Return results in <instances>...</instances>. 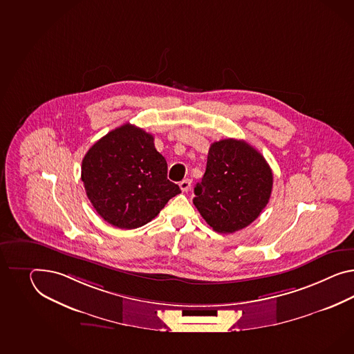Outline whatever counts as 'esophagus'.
<instances>
[{"label": "esophagus", "mask_w": 354, "mask_h": 354, "mask_svg": "<svg viewBox=\"0 0 354 354\" xmlns=\"http://www.w3.org/2000/svg\"><path fill=\"white\" fill-rule=\"evenodd\" d=\"M190 184H192L190 179H184V180L180 181L179 187H180V189L183 190V192H188L190 188Z\"/></svg>", "instance_id": "obj_1"}]
</instances>
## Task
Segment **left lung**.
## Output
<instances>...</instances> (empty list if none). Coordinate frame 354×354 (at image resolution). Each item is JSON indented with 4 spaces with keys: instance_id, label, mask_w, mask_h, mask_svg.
Masks as SVG:
<instances>
[{
    "instance_id": "8db88e82",
    "label": "left lung",
    "mask_w": 354,
    "mask_h": 354,
    "mask_svg": "<svg viewBox=\"0 0 354 354\" xmlns=\"http://www.w3.org/2000/svg\"><path fill=\"white\" fill-rule=\"evenodd\" d=\"M272 171L263 156L244 140L212 143L206 173L194 187V206L217 233L232 234L252 224L266 207Z\"/></svg>"
}]
</instances>
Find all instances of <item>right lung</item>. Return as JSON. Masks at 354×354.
Instances as JSON below:
<instances>
[{"label": "right lung", "instance_id": "add662e5", "mask_svg": "<svg viewBox=\"0 0 354 354\" xmlns=\"http://www.w3.org/2000/svg\"><path fill=\"white\" fill-rule=\"evenodd\" d=\"M82 180L97 214L119 229L146 225L181 192L167 179V162L153 136L129 122L89 148Z\"/></svg>", "mask_w": 354, "mask_h": 354}]
</instances>
